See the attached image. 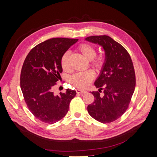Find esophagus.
<instances>
[{
  "label": "esophagus",
  "mask_w": 157,
  "mask_h": 157,
  "mask_svg": "<svg viewBox=\"0 0 157 157\" xmlns=\"http://www.w3.org/2000/svg\"><path fill=\"white\" fill-rule=\"evenodd\" d=\"M76 93H78V94H85V93H86L87 92L86 91V90H79V89H76Z\"/></svg>",
  "instance_id": "esophagus-1"
}]
</instances>
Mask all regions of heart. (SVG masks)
<instances>
[{"instance_id":"1","label":"heart","mask_w":157,"mask_h":157,"mask_svg":"<svg viewBox=\"0 0 157 157\" xmlns=\"http://www.w3.org/2000/svg\"><path fill=\"white\" fill-rule=\"evenodd\" d=\"M78 51L86 59L90 60V65L97 70L101 69L105 62V56L103 55H96V48L92 44L89 43H82L77 48ZM69 53L65 52L60 59V66L63 71L68 70V61ZM95 76V73L92 70H88L74 74L70 77L69 82L75 87L84 89L88 86Z\"/></svg>"}]
</instances>
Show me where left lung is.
Wrapping results in <instances>:
<instances>
[{"label":"left lung","mask_w":157,"mask_h":157,"mask_svg":"<svg viewBox=\"0 0 157 157\" xmlns=\"http://www.w3.org/2000/svg\"><path fill=\"white\" fill-rule=\"evenodd\" d=\"M102 46L105 60L100 76L95 82L104 91L101 96L92 92L94 101L87 107L89 114L97 121L108 123L117 120L128 108L136 86V74L126 49L108 36H93L85 39Z\"/></svg>","instance_id":"1"}]
</instances>
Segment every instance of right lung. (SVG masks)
<instances>
[{
    "label": "right lung",
    "instance_id": "right-lung-1",
    "mask_svg": "<svg viewBox=\"0 0 157 157\" xmlns=\"http://www.w3.org/2000/svg\"><path fill=\"white\" fill-rule=\"evenodd\" d=\"M78 40L62 37L46 40L33 48L25 59L20 74L24 100L32 114L44 123L53 124L62 119L76 95L71 89L55 95L53 89L62 72V55Z\"/></svg>",
    "mask_w": 157,
    "mask_h": 157
}]
</instances>
